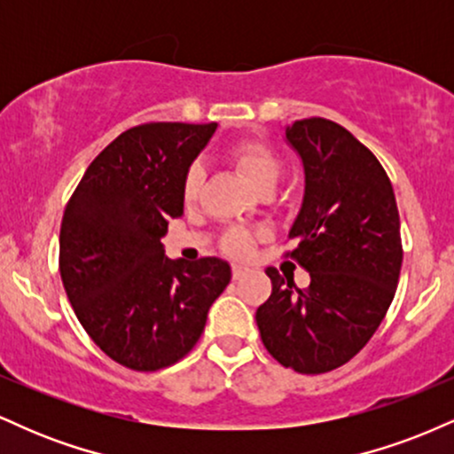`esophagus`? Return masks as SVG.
<instances>
[{
	"label": "esophagus",
	"instance_id": "esophagus-1",
	"mask_svg": "<svg viewBox=\"0 0 454 454\" xmlns=\"http://www.w3.org/2000/svg\"><path fill=\"white\" fill-rule=\"evenodd\" d=\"M249 273V267H245V264H232V278L234 279H241L243 275Z\"/></svg>",
	"mask_w": 454,
	"mask_h": 454
}]
</instances>
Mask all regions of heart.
Here are the masks:
<instances>
[{
  "label": "heart",
  "instance_id": "b5f03b06",
  "mask_svg": "<svg viewBox=\"0 0 454 454\" xmlns=\"http://www.w3.org/2000/svg\"><path fill=\"white\" fill-rule=\"evenodd\" d=\"M228 160L247 179V184L256 187L258 192L273 190L281 176V160L273 149H269L262 143H252V140L249 143H239L237 147L228 151ZM200 185L202 168L200 166H192L184 181V200L187 205L196 202L198 194H200ZM252 234L245 231H231L226 234V239H223V245H226L228 252L237 254V256L247 254L252 249Z\"/></svg>",
  "mask_w": 454,
  "mask_h": 454
}]
</instances>
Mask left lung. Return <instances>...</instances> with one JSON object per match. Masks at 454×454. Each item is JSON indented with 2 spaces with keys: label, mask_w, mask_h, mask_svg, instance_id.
I'll return each mask as SVG.
<instances>
[{
  "label": "left lung",
  "mask_w": 454,
  "mask_h": 454,
  "mask_svg": "<svg viewBox=\"0 0 454 454\" xmlns=\"http://www.w3.org/2000/svg\"><path fill=\"white\" fill-rule=\"evenodd\" d=\"M284 138L305 175L290 258L309 270L311 284L299 290L267 269L273 293L256 325L275 361L325 373L363 350L393 303L403 260L397 200L376 155L340 123L301 119Z\"/></svg>",
  "instance_id": "8db88e82"
}]
</instances>
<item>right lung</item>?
<instances>
[{"mask_svg": "<svg viewBox=\"0 0 454 454\" xmlns=\"http://www.w3.org/2000/svg\"><path fill=\"white\" fill-rule=\"evenodd\" d=\"M217 123L129 128L91 161L64 211L59 270L67 299L104 354L158 372L200 340L231 284L222 258L170 260L168 220L184 215V181Z\"/></svg>", "mask_w": 454, "mask_h": 454, "instance_id": "add662e5", "label": "right lung"}]
</instances>
